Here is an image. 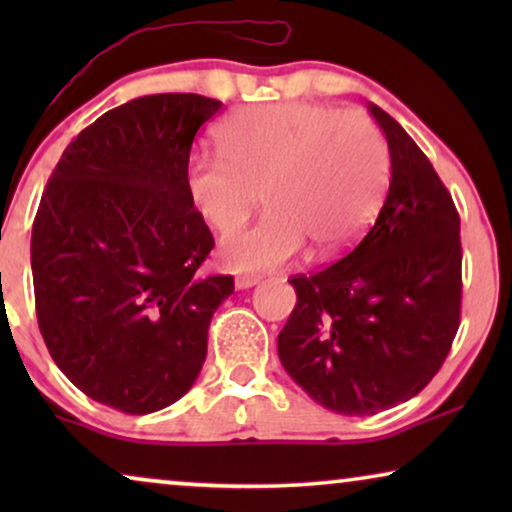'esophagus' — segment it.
Segmentation results:
<instances>
[{
    "instance_id": "esophagus-1",
    "label": "esophagus",
    "mask_w": 512,
    "mask_h": 512,
    "mask_svg": "<svg viewBox=\"0 0 512 512\" xmlns=\"http://www.w3.org/2000/svg\"><path fill=\"white\" fill-rule=\"evenodd\" d=\"M256 284H261V277H256V275H242L235 279V289H251V286H256Z\"/></svg>"
}]
</instances>
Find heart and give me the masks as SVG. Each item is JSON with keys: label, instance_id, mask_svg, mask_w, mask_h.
<instances>
[{"label": "heart", "instance_id": "b5f03b06", "mask_svg": "<svg viewBox=\"0 0 512 512\" xmlns=\"http://www.w3.org/2000/svg\"><path fill=\"white\" fill-rule=\"evenodd\" d=\"M221 152L195 153L184 188L195 214L216 233L240 228L258 200L254 228L226 237L228 270L289 263L307 242L338 256L366 233L389 184V151L375 123L326 104L279 102L240 109L219 128Z\"/></svg>", "mask_w": 512, "mask_h": 512}]
</instances>
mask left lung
I'll return each mask as SVG.
<instances>
[{
	"instance_id": "obj_1",
	"label": "left lung",
	"mask_w": 512,
	"mask_h": 512,
	"mask_svg": "<svg viewBox=\"0 0 512 512\" xmlns=\"http://www.w3.org/2000/svg\"><path fill=\"white\" fill-rule=\"evenodd\" d=\"M391 156L389 193L345 258L289 279L296 307L279 361L338 415H375L417 396L459 328L461 240L452 195L408 132L368 104Z\"/></svg>"
}]
</instances>
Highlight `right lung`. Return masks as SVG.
<instances>
[{
	"instance_id": "add662e5",
	"label": "right lung",
	"mask_w": 512,
	"mask_h": 512,
	"mask_svg": "<svg viewBox=\"0 0 512 512\" xmlns=\"http://www.w3.org/2000/svg\"><path fill=\"white\" fill-rule=\"evenodd\" d=\"M221 109L160 93L102 114L67 146L32 226L39 331L97 403L163 410L198 380L207 328L233 277H202L214 247L184 172L195 132Z\"/></svg>"
}]
</instances>
